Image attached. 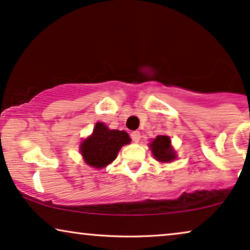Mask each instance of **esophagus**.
Listing matches in <instances>:
<instances>
[{
	"label": "esophagus",
	"instance_id": "esophagus-1",
	"mask_svg": "<svg viewBox=\"0 0 250 250\" xmlns=\"http://www.w3.org/2000/svg\"><path fill=\"white\" fill-rule=\"evenodd\" d=\"M130 137H131V139H132V142H135V143H138L139 140H140V132L139 131H132L131 133H130Z\"/></svg>",
	"mask_w": 250,
	"mask_h": 250
}]
</instances>
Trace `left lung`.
I'll return each mask as SVG.
<instances>
[{
    "mask_svg": "<svg viewBox=\"0 0 250 250\" xmlns=\"http://www.w3.org/2000/svg\"><path fill=\"white\" fill-rule=\"evenodd\" d=\"M149 148L152 150L153 156L156 161L167 163L177 159V154L171 146V139L168 136H157L149 144Z\"/></svg>",
    "mask_w": 250,
    "mask_h": 250,
    "instance_id": "8db88e82",
    "label": "left lung"
}]
</instances>
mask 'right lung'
Masks as SVG:
<instances>
[{"label": "right lung", "instance_id": "right-lung-1", "mask_svg": "<svg viewBox=\"0 0 250 250\" xmlns=\"http://www.w3.org/2000/svg\"><path fill=\"white\" fill-rule=\"evenodd\" d=\"M130 142L131 139L124 130H111L106 125L97 122L93 133L80 144V153L86 164L102 168L117 159L121 147Z\"/></svg>", "mask_w": 250, "mask_h": 250}]
</instances>
